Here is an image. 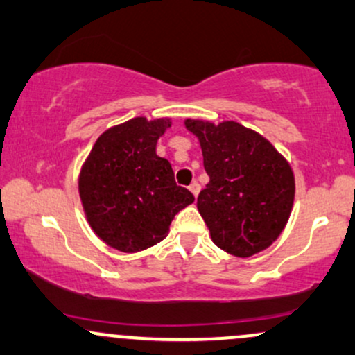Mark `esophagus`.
I'll list each match as a JSON object with an SVG mask.
<instances>
[{
  "label": "esophagus",
  "instance_id": "esophagus-1",
  "mask_svg": "<svg viewBox=\"0 0 355 355\" xmlns=\"http://www.w3.org/2000/svg\"><path fill=\"white\" fill-rule=\"evenodd\" d=\"M189 190L191 191V193H193V197L197 198L198 193H200V185H198L197 182H193V183H191V185L189 187Z\"/></svg>",
  "mask_w": 355,
  "mask_h": 355
}]
</instances>
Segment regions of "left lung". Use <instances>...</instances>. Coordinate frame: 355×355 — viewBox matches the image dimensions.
<instances>
[{
	"label": "left lung",
	"mask_w": 355,
	"mask_h": 355,
	"mask_svg": "<svg viewBox=\"0 0 355 355\" xmlns=\"http://www.w3.org/2000/svg\"><path fill=\"white\" fill-rule=\"evenodd\" d=\"M210 182L197 207L210 237L227 254L252 257L279 239L295 197L294 170L266 137L237 123L187 118Z\"/></svg>",
	"instance_id": "obj_1"
}]
</instances>
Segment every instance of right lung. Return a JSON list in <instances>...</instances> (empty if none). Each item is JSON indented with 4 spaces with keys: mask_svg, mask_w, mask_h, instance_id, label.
<instances>
[{
    "mask_svg": "<svg viewBox=\"0 0 355 355\" xmlns=\"http://www.w3.org/2000/svg\"><path fill=\"white\" fill-rule=\"evenodd\" d=\"M172 118L135 116L110 126L85 158L78 175L81 207L88 225L108 247L137 254L168 235L178 211L193 195L175 183L157 141Z\"/></svg>",
    "mask_w": 355,
    "mask_h": 355,
    "instance_id": "add662e5",
    "label": "right lung"
}]
</instances>
